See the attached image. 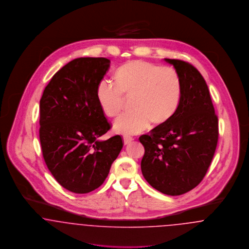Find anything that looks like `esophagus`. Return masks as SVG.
I'll return each instance as SVG.
<instances>
[{
  "mask_svg": "<svg viewBox=\"0 0 249 249\" xmlns=\"http://www.w3.org/2000/svg\"><path fill=\"white\" fill-rule=\"evenodd\" d=\"M132 140H133V138L130 137V136H128V135L123 136V142H124V144H129L130 142H132Z\"/></svg>",
  "mask_w": 249,
  "mask_h": 249,
  "instance_id": "obj_1",
  "label": "esophagus"
}]
</instances>
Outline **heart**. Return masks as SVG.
I'll use <instances>...</instances> for the list:
<instances>
[{
  "instance_id": "heart-1",
  "label": "heart",
  "mask_w": 249,
  "mask_h": 249,
  "mask_svg": "<svg viewBox=\"0 0 249 249\" xmlns=\"http://www.w3.org/2000/svg\"><path fill=\"white\" fill-rule=\"evenodd\" d=\"M114 77L117 86L104 79L97 87V98L104 113L110 118L119 116L124 103L123 94L133 95L132 107L135 108L115 121L117 132H142L152 122L155 125L165 123L176 112L181 84L174 68L135 59L119 67Z\"/></svg>"
}]
</instances>
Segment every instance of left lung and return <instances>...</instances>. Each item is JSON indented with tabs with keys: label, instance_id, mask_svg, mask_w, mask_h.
Segmentation results:
<instances>
[{
	"label": "left lung",
	"instance_id": "left-lung-1",
	"mask_svg": "<svg viewBox=\"0 0 249 249\" xmlns=\"http://www.w3.org/2000/svg\"><path fill=\"white\" fill-rule=\"evenodd\" d=\"M164 60L178 71L181 94L171 119L139 138L144 147L141 170L154 189L178 196L204 178L216 148L218 122L200 71L183 60Z\"/></svg>",
	"mask_w": 249,
	"mask_h": 249
}]
</instances>
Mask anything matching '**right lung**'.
<instances>
[{"mask_svg": "<svg viewBox=\"0 0 249 249\" xmlns=\"http://www.w3.org/2000/svg\"><path fill=\"white\" fill-rule=\"evenodd\" d=\"M110 67L106 58H77L57 71L40 100V142L48 170L77 194L98 189L122 149L119 135L100 137L111 126L97 98Z\"/></svg>", "mask_w": 249, "mask_h": 249, "instance_id": "1", "label": "right lung"}]
</instances>
